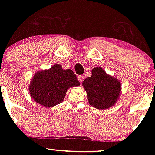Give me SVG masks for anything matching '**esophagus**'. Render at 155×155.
Here are the masks:
<instances>
[{
  "label": "esophagus",
  "instance_id": "esophagus-1",
  "mask_svg": "<svg viewBox=\"0 0 155 155\" xmlns=\"http://www.w3.org/2000/svg\"><path fill=\"white\" fill-rule=\"evenodd\" d=\"M84 78V76L83 75H80V76H78V79H79V82L81 83L83 81V80Z\"/></svg>",
  "mask_w": 155,
  "mask_h": 155
}]
</instances>
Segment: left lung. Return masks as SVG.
<instances>
[{
  "instance_id": "8db88e82",
  "label": "left lung",
  "mask_w": 155,
  "mask_h": 155,
  "mask_svg": "<svg viewBox=\"0 0 155 155\" xmlns=\"http://www.w3.org/2000/svg\"><path fill=\"white\" fill-rule=\"evenodd\" d=\"M90 104L99 109H107L119 98L121 85L118 80L108 76L100 67L94 68L92 76L83 81Z\"/></svg>"
}]
</instances>
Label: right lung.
Wrapping results in <instances>:
<instances>
[{"label":"right lung","instance_id":"obj_1","mask_svg":"<svg viewBox=\"0 0 155 155\" xmlns=\"http://www.w3.org/2000/svg\"><path fill=\"white\" fill-rule=\"evenodd\" d=\"M80 85L76 74L71 69L63 70L60 65L35 74L30 85V95L44 107H52L64 100L67 90Z\"/></svg>","mask_w":155,"mask_h":155}]
</instances>
